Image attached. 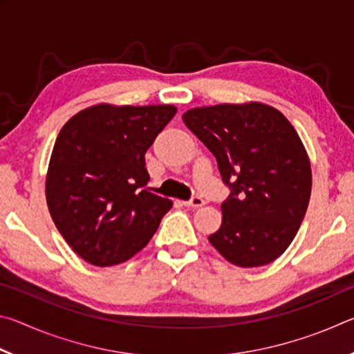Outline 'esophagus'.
<instances>
[{
    "label": "esophagus",
    "instance_id": "1",
    "mask_svg": "<svg viewBox=\"0 0 354 354\" xmlns=\"http://www.w3.org/2000/svg\"><path fill=\"white\" fill-rule=\"evenodd\" d=\"M183 205L185 207H201L203 205H205V200L200 198V196H194V198L189 201H183Z\"/></svg>",
    "mask_w": 354,
    "mask_h": 354
}]
</instances>
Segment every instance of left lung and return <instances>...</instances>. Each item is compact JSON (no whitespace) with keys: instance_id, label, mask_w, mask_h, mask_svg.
Returning a JSON list of instances; mask_svg holds the SVG:
<instances>
[{"instance_id":"8db88e82","label":"left lung","mask_w":354,"mask_h":354,"mask_svg":"<svg viewBox=\"0 0 354 354\" xmlns=\"http://www.w3.org/2000/svg\"><path fill=\"white\" fill-rule=\"evenodd\" d=\"M183 122L215 156L231 189L209 242L239 267L273 262L297 236L313 187L295 128L278 109L254 101L195 107Z\"/></svg>"}]
</instances>
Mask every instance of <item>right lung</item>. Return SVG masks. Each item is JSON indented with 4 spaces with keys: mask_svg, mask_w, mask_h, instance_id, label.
I'll use <instances>...</instances> for the list:
<instances>
[{
    "mask_svg": "<svg viewBox=\"0 0 354 354\" xmlns=\"http://www.w3.org/2000/svg\"><path fill=\"white\" fill-rule=\"evenodd\" d=\"M176 107L97 104L64 124L46 173L51 218L77 256L117 266L145 247L171 200L147 189L145 153Z\"/></svg>",
    "mask_w": 354,
    "mask_h": 354,
    "instance_id": "right-lung-1",
    "label": "right lung"
}]
</instances>
